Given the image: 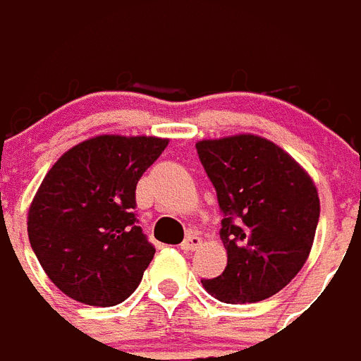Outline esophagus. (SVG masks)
<instances>
[{
  "label": "esophagus",
  "mask_w": 361,
  "mask_h": 361,
  "mask_svg": "<svg viewBox=\"0 0 361 361\" xmlns=\"http://www.w3.org/2000/svg\"><path fill=\"white\" fill-rule=\"evenodd\" d=\"M202 245V239L198 237L196 233H188L186 235V239L183 243H180V249L186 250V252H190V250H196L198 247Z\"/></svg>",
  "instance_id": "1"
}]
</instances>
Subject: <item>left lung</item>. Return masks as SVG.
Listing matches in <instances>:
<instances>
[{"instance_id":"left-lung-1","label":"left lung","mask_w":361,"mask_h":361,"mask_svg":"<svg viewBox=\"0 0 361 361\" xmlns=\"http://www.w3.org/2000/svg\"><path fill=\"white\" fill-rule=\"evenodd\" d=\"M196 152L224 212L219 237L227 250L226 270L202 286L224 303L272 298L313 247L321 212L313 178L260 135L202 140Z\"/></svg>"}]
</instances>
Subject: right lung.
I'll use <instances>...</instances> for the list:
<instances>
[{
	"mask_svg": "<svg viewBox=\"0 0 361 361\" xmlns=\"http://www.w3.org/2000/svg\"><path fill=\"white\" fill-rule=\"evenodd\" d=\"M169 140L94 135L46 173L29 208V241L68 298L112 307L142 282L155 249L137 226L135 185Z\"/></svg>",
	"mask_w": 361,
	"mask_h": 361,
	"instance_id": "right-lung-1",
	"label": "right lung"
}]
</instances>
